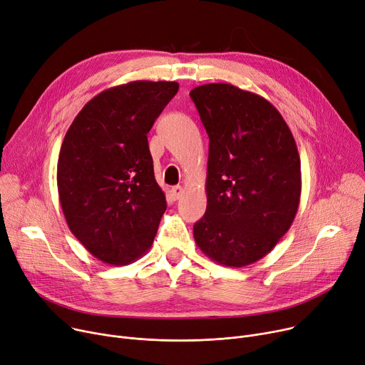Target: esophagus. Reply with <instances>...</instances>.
Returning a JSON list of instances; mask_svg holds the SVG:
<instances>
[{
    "label": "esophagus",
    "instance_id": "1",
    "mask_svg": "<svg viewBox=\"0 0 365 365\" xmlns=\"http://www.w3.org/2000/svg\"><path fill=\"white\" fill-rule=\"evenodd\" d=\"M183 192H185V189L178 185V186H173L172 189H170V195H172V198L176 201L183 195Z\"/></svg>",
    "mask_w": 365,
    "mask_h": 365
}]
</instances>
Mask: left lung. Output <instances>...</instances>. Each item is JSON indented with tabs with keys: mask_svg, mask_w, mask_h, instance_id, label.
<instances>
[{
	"mask_svg": "<svg viewBox=\"0 0 365 365\" xmlns=\"http://www.w3.org/2000/svg\"><path fill=\"white\" fill-rule=\"evenodd\" d=\"M210 138L207 211L193 225L200 250L226 267L269 254L292 226L301 200V160L277 108L230 83L193 88Z\"/></svg>",
	"mask_w": 365,
	"mask_h": 365,
	"instance_id": "left-lung-1",
	"label": "left lung"
}]
</instances>
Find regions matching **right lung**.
Returning a JSON list of instances; mask_svg holds the SVG:
<instances>
[{
	"mask_svg": "<svg viewBox=\"0 0 365 365\" xmlns=\"http://www.w3.org/2000/svg\"><path fill=\"white\" fill-rule=\"evenodd\" d=\"M178 82L135 81L108 88L70 125L57 164L70 232L103 262L126 265L147 252L165 211L147 133Z\"/></svg>",
	"mask_w": 365,
	"mask_h": 365,
	"instance_id": "right-lung-1",
	"label": "right lung"
}]
</instances>
